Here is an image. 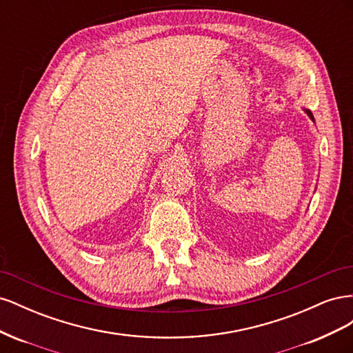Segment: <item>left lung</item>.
Segmentation results:
<instances>
[{"instance_id":"obj_1","label":"left lung","mask_w":353,"mask_h":353,"mask_svg":"<svg viewBox=\"0 0 353 353\" xmlns=\"http://www.w3.org/2000/svg\"><path fill=\"white\" fill-rule=\"evenodd\" d=\"M306 113H307V116H309V117H311V119L314 121V116H312V113H311V112H309V110H306Z\"/></svg>"}]
</instances>
